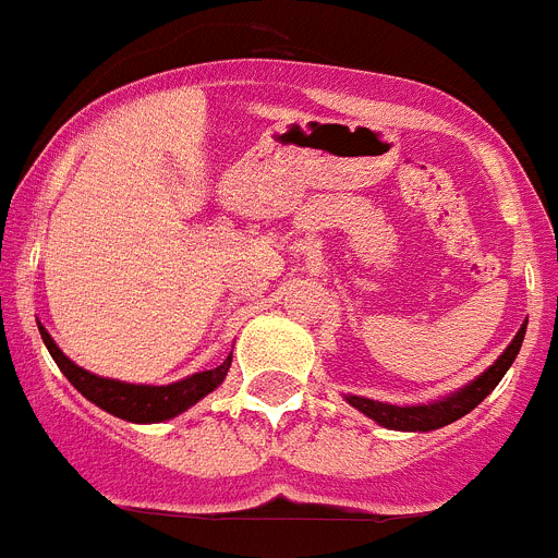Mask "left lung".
Returning <instances> with one entry per match:
<instances>
[{
	"label": "left lung",
	"mask_w": 558,
	"mask_h": 558,
	"mask_svg": "<svg viewBox=\"0 0 558 558\" xmlns=\"http://www.w3.org/2000/svg\"><path fill=\"white\" fill-rule=\"evenodd\" d=\"M525 326L517 331V337L511 339V345L500 353V360L494 362L488 371H483L477 379L469 381V385L460 387V390H454V393L444 396V399L413 407L385 404V401L362 399V396H345V401L351 407H356L360 413H365L367 418L376 421L379 426H387V429H401V433H429V429H440V426L452 424V421L472 413L474 407L481 404V401L492 393L494 387L500 385V379L506 376L508 367L513 365L517 353H520L522 339H525Z\"/></svg>",
	"instance_id": "8db88e82"
}]
</instances>
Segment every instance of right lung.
<instances>
[{"label": "right lung", "instance_id": "obj_1", "mask_svg": "<svg viewBox=\"0 0 558 558\" xmlns=\"http://www.w3.org/2000/svg\"><path fill=\"white\" fill-rule=\"evenodd\" d=\"M38 331H41V339H45L47 351L56 360V365L72 381L77 393L89 399L92 404H98L106 413L118 415L123 421H132V424H157V421L177 418L179 413H185L187 407L205 399L207 393H213L225 381L232 362L230 353L219 367L193 373V376L173 381V385H129V381L104 379V376H95V373L77 367L56 345V339L47 333L45 326H38Z\"/></svg>", "mask_w": 558, "mask_h": 558}]
</instances>
